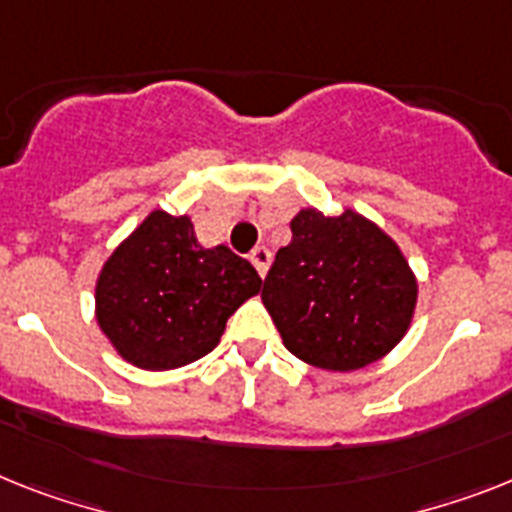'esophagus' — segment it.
Wrapping results in <instances>:
<instances>
[{
  "instance_id": "esophagus-1",
  "label": "esophagus",
  "mask_w": 512,
  "mask_h": 512,
  "mask_svg": "<svg viewBox=\"0 0 512 512\" xmlns=\"http://www.w3.org/2000/svg\"><path fill=\"white\" fill-rule=\"evenodd\" d=\"M249 260H252V265H255V268H257V273H260V276L265 278V273H268V268H270V249H265V247L252 249V255H249Z\"/></svg>"
}]
</instances>
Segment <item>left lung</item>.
I'll list each match as a JSON object with an SVG mask.
<instances>
[{
    "instance_id": "left-lung-1",
    "label": "left lung",
    "mask_w": 512,
    "mask_h": 512,
    "mask_svg": "<svg viewBox=\"0 0 512 512\" xmlns=\"http://www.w3.org/2000/svg\"><path fill=\"white\" fill-rule=\"evenodd\" d=\"M416 296L419 283L393 236L351 208L338 216L299 210L263 286L283 346L330 372L390 354L409 333Z\"/></svg>"
}]
</instances>
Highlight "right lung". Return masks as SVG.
I'll list each match as a JSON object with an SVG mask.
<instances>
[{
  "mask_svg": "<svg viewBox=\"0 0 512 512\" xmlns=\"http://www.w3.org/2000/svg\"><path fill=\"white\" fill-rule=\"evenodd\" d=\"M260 289L244 257L197 242L187 213L153 210L103 263L96 322L124 362L163 372L216 349L226 320Z\"/></svg>",
  "mask_w": 512,
  "mask_h": 512,
  "instance_id": "obj_1",
  "label": "right lung"
}]
</instances>
